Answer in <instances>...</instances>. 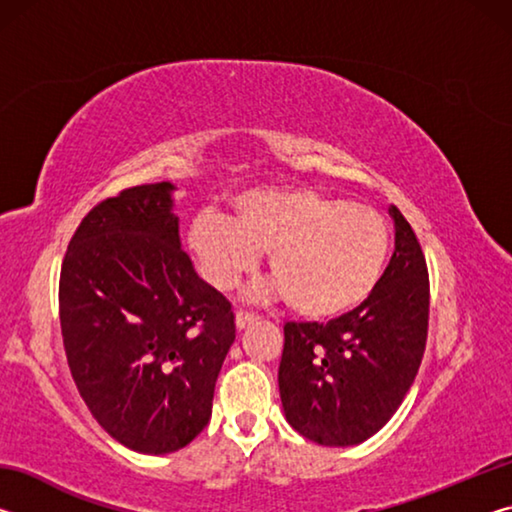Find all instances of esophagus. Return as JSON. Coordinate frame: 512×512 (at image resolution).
Wrapping results in <instances>:
<instances>
[{
  "label": "esophagus",
  "instance_id": "obj_1",
  "mask_svg": "<svg viewBox=\"0 0 512 512\" xmlns=\"http://www.w3.org/2000/svg\"><path fill=\"white\" fill-rule=\"evenodd\" d=\"M235 323H237V327H239V329H246L248 325L257 323V316H255V314H250V311L239 309L237 314H235Z\"/></svg>",
  "mask_w": 512,
  "mask_h": 512
}]
</instances>
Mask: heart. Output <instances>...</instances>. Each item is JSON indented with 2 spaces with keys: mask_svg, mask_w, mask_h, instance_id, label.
Returning a JSON list of instances; mask_svg holds the SVG:
<instances>
[{
  "mask_svg": "<svg viewBox=\"0 0 512 512\" xmlns=\"http://www.w3.org/2000/svg\"><path fill=\"white\" fill-rule=\"evenodd\" d=\"M235 216L203 210L187 248L207 284L237 287L268 253V273L287 305L307 320H332L368 300L384 275L391 228L368 205L314 189H250Z\"/></svg>",
  "mask_w": 512,
  "mask_h": 512,
  "instance_id": "1",
  "label": "heart"
}]
</instances>
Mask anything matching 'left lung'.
Wrapping results in <instances>:
<instances>
[{
    "label": "left lung",
    "mask_w": 512,
    "mask_h": 512,
    "mask_svg": "<svg viewBox=\"0 0 512 512\" xmlns=\"http://www.w3.org/2000/svg\"><path fill=\"white\" fill-rule=\"evenodd\" d=\"M395 250L368 300L350 314L284 325L280 397L293 429L350 447L384 427L418 375L429 327V273L420 241L391 205Z\"/></svg>",
    "instance_id": "obj_1"
}]
</instances>
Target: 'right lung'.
<instances>
[{
  "label": "right lung",
  "instance_id": "obj_1",
  "mask_svg": "<svg viewBox=\"0 0 512 512\" xmlns=\"http://www.w3.org/2000/svg\"><path fill=\"white\" fill-rule=\"evenodd\" d=\"M171 183L92 207L60 268L69 370L94 418L140 454H171L205 429L235 314L180 248Z\"/></svg>",
  "mask_w": 512,
  "mask_h": 512
}]
</instances>
